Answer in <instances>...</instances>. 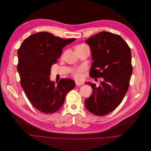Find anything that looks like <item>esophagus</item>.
I'll return each instance as SVG.
<instances>
[{"label":"esophagus","instance_id":"1","mask_svg":"<svg viewBox=\"0 0 151 151\" xmlns=\"http://www.w3.org/2000/svg\"><path fill=\"white\" fill-rule=\"evenodd\" d=\"M83 83H79V82H76V85L77 86H81V85H83Z\"/></svg>","mask_w":151,"mask_h":151}]
</instances>
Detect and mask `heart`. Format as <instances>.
Wrapping results in <instances>:
<instances>
[{"label": "heart", "instance_id": "b5f03b06", "mask_svg": "<svg viewBox=\"0 0 151 151\" xmlns=\"http://www.w3.org/2000/svg\"><path fill=\"white\" fill-rule=\"evenodd\" d=\"M83 46H85V45H80V46H77L76 48V50L79 47H81ZM84 72V68L83 67H80V68H78L77 69L72 70L71 76L75 80H76L77 81H79V80H81L83 79V73Z\"/></svg>", "mask_w": 151, "mask_h": 151}]
</instances>
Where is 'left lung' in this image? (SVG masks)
<instances>
[{"instance_id":"1","label":"left lung","mask_w":151,"mask_h":151,"mask_svg":"<svg viewBox=\"0 0 151 151\" xmlns=\"http://www.w3.org/2000/svg\"><path fill=\"white\" fill-rule=\"evenodd\" d=\"M94 62L90 71L92 78L102 77L99 87L87 83L93 88L92 95L85 100L87 110L98 116L113 111L124 99L133 72L131 50L118 35L101 32L86 40Z\"/></svg>"}]
</instances>
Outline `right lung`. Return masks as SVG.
<instances>
[{
    "label": "right lung",
    "mask_w": 151,
    "mask_h": 151,
    "mask_svg": "<svg viewBox=\"0 0 151 151\" xmlns=\"http://www.w3.org/2000/svg\"><path fill=\"white\" fill-rule=\"evenodd\" d=\"M76 40L40 32L26 38L18 49L17 70L21 85L32 105L43 113L59 110L68 92L75 87V82L70 78H61L55 84L49 76L51 66L57 63L63 47Z\"/></svg>",
    "instance_id": "add662e5"
}]
</instances>
